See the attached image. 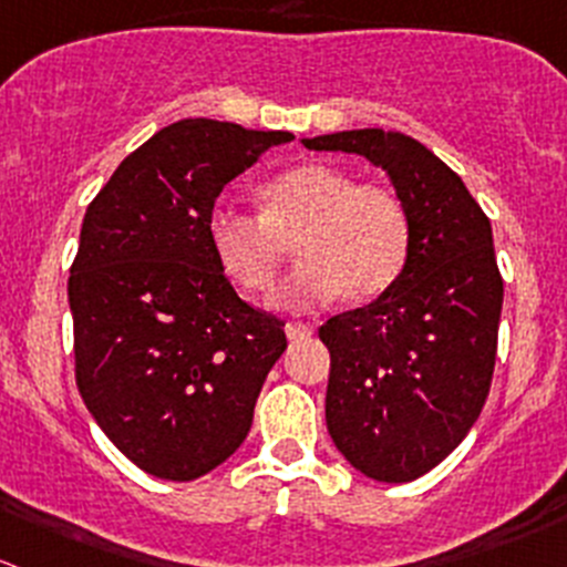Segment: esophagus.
Returning <instances> with one entry per match:
<instances>
[{
	"mask_svg": "<svg viewBox=\"0 0 567 567\" xmlns=\"http://www.w3.org/2000/svg\"><path fill=\"white\" fill-rule=\"evenodd\" d=\"M311 333H315V328L309 326V322H287V337L292 339V342H298V339H309Z\"/></svg>",
	"mask_w": 567,
	"mask_h": 567,
	"instance_id": "esophagus-1",
	"label": "esophagus"
}]
</instances>
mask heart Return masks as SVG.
Listing matches in <instances>:
<instances>
[{"instance_id": "1", "label": "heart", "mask_w": 567, "mask_h": 567, "mask_svg": "<svg viewBox=\"0 0 567 567\" xmlns=\"http://www.w3.org/2000/svg\"><path fill=\"white\" fill-rule=\"evenodd\" d=\"M261 217L217 206L206 234L219 269L247 295L272 287L292 241L298 264L275 289V306L309 311L342 295L370 303L403 275L412 219L403 199L379 183H359L331 164H300L258 188Z\"/></svg>"}]
</instances>
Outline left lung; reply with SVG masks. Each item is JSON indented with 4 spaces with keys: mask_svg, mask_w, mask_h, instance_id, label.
<instances>
[{
    "mask_svg": "<svg viewBox=\"0 0 567 567\" xmlns=\"http://www.w3.org/2000/svg\"><path fill=\"white\" fill-rule=\"evenodd\" d=\"M300 142L381 166L412 219L401 278L331 317L320 339L337 451L375 482H414L465 440L487 401L504 303L493 228L462 177L417 138L364 127Z\"/></svg>",
    "mask_w": 567,
    "mask_h": 567,
    "instance_id": "1",
    "label": "left lung"
}]
</instances>
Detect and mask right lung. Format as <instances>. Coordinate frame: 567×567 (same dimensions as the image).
<instances>
[{
  "label": "right lung",
  "mask_w": 567,
  "mask_h": 567,
  "mask_svg": "<svg viewBox=\"0 0 567 567\" xmlns=\"http://www.w3.org/2000/svg\"><path fill=\"white\" fill-rule=\"evenodd\" d=\"M289 131L181 118L91 199L69 275L80 395L133 465L192 482L252 425L284 322L236 295L208 245L219 192Z\"/></svg>",
  "instance_id": "right-lung-1"
}]
</instances>
